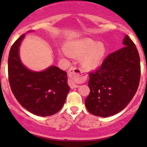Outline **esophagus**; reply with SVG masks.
I'll return each mask as SVG.
<instances>
[{"instance_id": "1", "label": "esophagus", "mask_w": 147, "mask_h": 147, "mask_svg": "<svg viewBox=\"0 0 147 147\" xmlns=\"http://www.w3.org/2000/svg\"><path fill=\"white\" fill-rule=\"evenodd\" d=\"M81 72L80 69L75 67H71L68 71V75H69V79L68 80V84L69 87L72 89L77 88L78 87V84H76L77 80H80L81 78Z\"/></svg>"}]
</instances>
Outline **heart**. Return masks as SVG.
Masks as SVG:
<instances>
[{
    "mask_svg": "<svg viewBox=\"0 0 147 147\" xmlns=\"http://www.w3.org/2000/svg\"><path fill=\"white\" fill-rule=\"evenodd\" d=\"M106 53V48L102 42H97L90 38L73 40L66 42L65 50L61 55H68L71 57H80L81 64L87 71L98 67Z\"/></svg>",
    "mask_w": 147,
    "mask_h": 147,
    "instance_id": "obj_1",
    "label": "heart"
}]
</instances>
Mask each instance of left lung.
<instances>
[{
	"label": "left lung",
	"instance_id": "obj_1",
	"mask_svg": "<svg viewBox=\"0 0 147 147\" xmlns=\"http://www.w3.org/2000/svg\"><path fill=\"white\" fill-rule=\"evenodd\" d=\"M124 47L109 54L95 72H90V93L84 104L89 112L107 117L121 112L137 92L141 75L140 58L128 35Z\"/></svg>",
	"mask_w": 147,
	"mask_h": 147
}]
</instances>
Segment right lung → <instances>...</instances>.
<instances>
[{"instance_id":"1","label":"right lung","mask_w":147,"mask_h":147,"mask_svg":"<svg viewBox=\"0 0 147 147\" xmlns=\"http://www.w3.org/2000/svg\"><path fill=\"white\" fill-rule=\"evenodd\" d=\"M22 35L10 48L8 56V80L12 92L28 112L47 117L61 109L69 91L67 72L56 66L42 72L30 70L20 60L19 47Z\"/></svg>"}]
</instances>
